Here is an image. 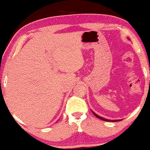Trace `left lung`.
<instances>
[{
  "label": "left lung",
  "mask_w": 150,
  "mask_h": 150,
  "mask_svg": "<svg viewBox=\"0 0 150 150\" xmlns=\"http://www.w3.org/2000/svg\"><path fill=\"white\" fill-rule=\"evenodd\" d=\"M92 113H94V115L95 116H97L98 118H99V119H101V120H104V121H112V122H116V121H120V120H108V119H106V118H102V117H101V116H98L97 114H96L94 112H93L92 111Z\"/></svg>",
  "instance_id": "left-lung-1"
}]
</instances>
